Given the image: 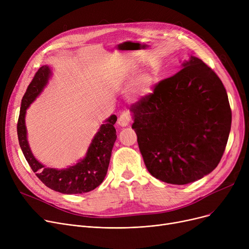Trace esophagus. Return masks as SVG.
Returning <instances> with one entry per match:
<instances>
[{
  "label": "esophagus",
  "instance_id": "obj_1",
  "mask_svg": "<svg viewBox=\"0 0 249 249\" xmlns=\"http://www.w3.org/2000/svg\"><path fill=\"white\" fill-rule=\"evenodd\" d=\"M130 121H131V115H130L129 112L126 111L120 115L119 119H118V124L122 127H125L130 123Z\"/></svg>",
  "mask_w": 249,
  "mask_h": 249
}]
</instances>
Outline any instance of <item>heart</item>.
I'll list each match as a JSON object with an SVG mask.
<instances>
[{
  "label": "heart",
  "mask_w": 249,
  "mask_h": 249,
  "mask_svg": "<svg viewBox=\"0 0 249 249\" xmlns=\"http://www.w3.org/2000/svg\"><path fill=\"white\" fill-rule=\"evenodd\" d=\"M127 78L128 80H130V78H131V75L128 76ZM152 83H153V77L151 76V74H149V73L141 74L137 78V81L135 82V84L133 86L132 97L134 99H137V98L146 96L150 91Z\"/></svg>",
  "instance_id": "1"
}]
</instances>
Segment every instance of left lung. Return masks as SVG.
<instances>
[{"label": "left lung", "mask_w": 249, "mask_h": 249, "mask_svg": "<svg viewBox=\"0 0 249 249\" xmlns=\"http://www.w3.org/2000/svg\"><path fill=\"white\" fill-rule=\"evenodd\" d=\"M181 68L130 107L148 172L173 185L190 184L214 171L232 120L226 89L215 71L195 56Z\"/></svg>", "instance_id": "left-lung-1"}]
</instances>
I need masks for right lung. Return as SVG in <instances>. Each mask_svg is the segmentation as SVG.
<instances>
[{
	"label": "right lung",
	"instance_id": "obj_1",
	"mask_svg": "<svg viewBox=\"0 0 249 249\" xmlns=\"http://www.w3.org/2000/svg\"><path fill=\"white\" fill-rule=\"evenodd\" d=\"M51 75L47 65H43L35 73L32 82L28 86L21 102V110L17 124L19 144L26 160L37 178L49 189L67 194H84L99 187L107 175L111 153L116 141V129L114 124L117 121L116 115L110 116L101 125L99 131L89 146L86 158L76 164L67 168L57 169L45 167L39 162L31 152L27 140V130L25 125L26 110L30 104L40 95Z\"/></svg>",
	"mask_w": 249,
	"mask_h": 249
}]
</instances>
